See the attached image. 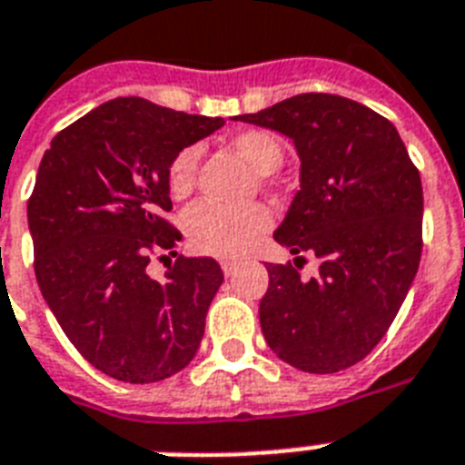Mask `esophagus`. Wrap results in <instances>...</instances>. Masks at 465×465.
Returning a JSON list of instances; mask_svg holds the SVG:
<instances>
[{
	"label": "esophagus",
	"mask_w": 465,
	"mask_h": 465,
	"mask_svg": "<svg viewBox=\"0 0 465 465\" xmlns=\"http://www.w3.org/2000/svg\"><path fill=\"white\" fill-rule=\"evenodd\" d=\"M222 272H224L226 277H232L233 272H236V267H239V262H233V260H222Z\"/></svg>",
	"instance_id": "obj_1"
}]
</instances>
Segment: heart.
Returning a JSON list of instances; mask_svg holds the SVG:
<instances>
[{
  "mask_svg": "<svg viewBox=\"0 0 465 465\" xmlns=\"http://www.w3.org/2000/svg\"><path fill=\"white\" fill-rule=\"evenodd\" d=\"M233 147L255 172H277L284 162V147L267 131H241L233 135ZM198 169V150L186 147L173 157L169 167V193L183 198L191 193ZM186 236L191 248L217 258H239L251 251L255 241L270 229L272 217L265 205L222 207L214 203H198L186 213Z\"/></svg>",
  "mask_w": 465,
  "mask_h": 465,
  "instance_id": "obj_1",
  "label": "heart"
}]
</instances>
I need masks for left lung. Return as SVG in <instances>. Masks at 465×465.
<instances>
[{"label": "left lung", "instance_id": "left-lung-1", "mask_svg": "<svg viewBox=\"0 0 465 465\" xmlns=\"http://www.w3.org/2000/svg\"><path fill=\"white\" fill-rule=\"evenodd\" d=\"M233 122L286 135L301 188L274 241L315 252L318 278L267 262L260 301L265 341L284 363L330 375L375 349L409 293L422 251V186L394 124L327 93L289 97Z\"/></svg>", "mask_w": 465, "mask_h": 465}]
</instances>
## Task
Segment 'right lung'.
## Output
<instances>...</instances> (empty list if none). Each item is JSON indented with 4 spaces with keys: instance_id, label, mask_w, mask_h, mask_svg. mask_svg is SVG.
Listing matches in <instances>:
<instances>
[{
    "instance_id": "1",
    "label": "right lung",
    "mask_w": 465,
    "mask_h": 465,
    "mask_svg": "<svg viewBox=\"0 0 465 465\" xmlns=\"http://www.w3.org/2000/svg\"><path fill=\"white\" fill-rule=\"evenodd\" d=\"M224 126L143 97H116L54 135L28 200L35 277L64 334L90 365L131 384L193 361L224 282L213 258H183L157 282L153 252L176 254L169 167ZM171 264V261H170Z\"/></svg>"
}]
</instances>
